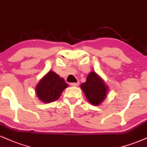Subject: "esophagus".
Listing matches in <instances>:
<instances>
[{"mask_svg":"<svg viewBox=\"0 0 147 147\" xmlns=\"http://www.w3.org/2000/svg\"><path fill=\"white\" fill-rule=\"evenodd\" d=\"M79 82H71V83H70V85L71 86H73V87H78V86L79 85Z\"/></svg>","mask_w":147,"mask_h":147,"instance_id":"34e87169","label":"esophagus"}]
</instances>
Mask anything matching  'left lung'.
Here are the masks:
<instances>
[{
	"mask_svg": "<svg viewBox=\"0 0 147 147\" xmlns=\"http://www.w3.org/2000/svg\"><path fill=\"white\" fill-rule=\"evenodd\" d=\"M80 87L87 100L96 106L102 102L108 91V87L104 81L94 71L89 73L86 82L81 84Z\"/></svg>",
	"mask_w": 147,
	"mask_h": 147,
	"instance_id": "obj_1",
	"label": "left lung"
}]
</instances>
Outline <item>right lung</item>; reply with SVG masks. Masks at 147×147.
<instances>
[{
    "label": "right lung",
    "mask_w": 147,
    "mask_h": 147,
    "mask_svg": "<svg viewBox=\"0 0 147 147\" xmlns=\"http://www.w3.org/2000/svg\"><path fill=\"white\" fill-rule=\"evenodd\" d=\"M68 87L63 78L50 71L39 81L36 87L38 98L43 102H51L58 100L64 89Z\"/></svg>",
    "instance_id": "obj_1"
}]
</instances>
